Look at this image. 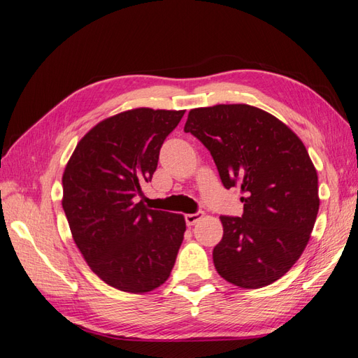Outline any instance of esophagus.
<instances>
[{
	"instance_id": "1",
	"label": "esophagus",
	"mask_w": 358,
	"mask_h": 358,
	"mask_svg": "<svg viewBox=\"0 0 358 358\" xmlns=\"http://www.w3.org/2000/svg\"><path fill=\"white\" fill-rule=\"evenodd\" d=\"M203 218V212H196V213H188L185 215V222L188 227L194 225L197 221H200Z\"/></svg>"
}]
</instances>
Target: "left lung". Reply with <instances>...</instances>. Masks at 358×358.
<instances>
[{"instance_id": "8db88e82", "label": "left lung", "mask_w": 358, "mask_h": 358, "mask_svg": "<svg viewBox=\"0 0 358 358\" xmlns=\"http://www.w3.org/2000/svg\"><path fill=\"white\" fill-rule=\"evenodd\" d=\"M183 131L209 150L222 185L245 194L242 216H221L216 272L246 289L275 282L305 251L320 209L305 145L273 115L248 104L192 109Z\"/></svg>"}]
</instances>
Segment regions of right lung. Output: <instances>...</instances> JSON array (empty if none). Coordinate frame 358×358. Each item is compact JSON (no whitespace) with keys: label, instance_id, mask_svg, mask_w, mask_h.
I'll return each instance as SVG.
<instances>
[{"label":"right lung","instance_id":"right-lung-1","mask_svg":"<svg viewBox=\"0 0 358 358\" xmlns=\"http://www.w3.org/2000/svg\"><path fill=\"white\" fill-rule=\"evenodd\" d=\"M185 110H128L96 124L62 176V209L92 272L134 294L164 284L185 233L182 215L148 209L142 185Z\"/></svg>","mask_w":358,"mask_h":358}]
</instances>
